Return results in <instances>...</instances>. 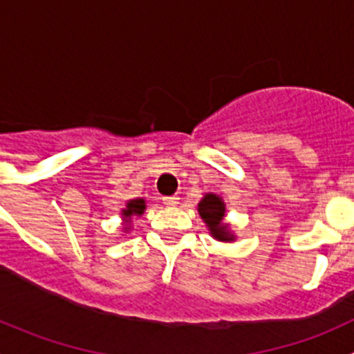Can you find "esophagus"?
I'll return each instance as SVG.
<instances>
[{"instance_id": "34e87169", "label": "esophagus", "mask_w": 354, "mask_h": 354, "mask_svg": "<svg viewBox=\"0 0 354 354\" xmlns=\"http://www.w3.org/2000/svg\"><path fill=\"white\" fill-rule=\"evenodd\" d=\"M162 203L166 207H176L180 203V197L176 195H171V197H162Z\"/></svg>"}]
</instances>
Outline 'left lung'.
<instances>
[{"label":"left lung","mask_w":354,"mask_h":354,"mask_svg":"<svg viewBox=\"0 0 354 354\" xmlns=\"http://www.w3.org/2000/svg\"><path fill=\"white\" fill-rule=\"evenodd\" d=\"M224 212L226 205L219 195L205 194V197L200 200L198 214L209 227L210 234L219 241H234V234L230 231V226L223 223Z\"/></svg>","instance_id":"1"}]
</instances>
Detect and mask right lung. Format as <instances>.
Returning <instances> with one entry per match:
<instances>
[{
  "mask_svg": "<svg viewBox=\"0 0 354 354\" xmlns=\"http://www.w3.org/2000/svg\"><path fill=\"white\" fill-rule=\"evenodd\" d=\"M145 200L144 198H135V200H130V202L127 203V209L121 210V216H123V221L127 223V227L124 230H130V226L128 224L131 223V217L133 216H142L145 210Z\"/></svg>",
  "mask_w": 354,
  "mask_h": 354,
  "instance_id": "1",
  "label": "right lung"
}]
</instances>
